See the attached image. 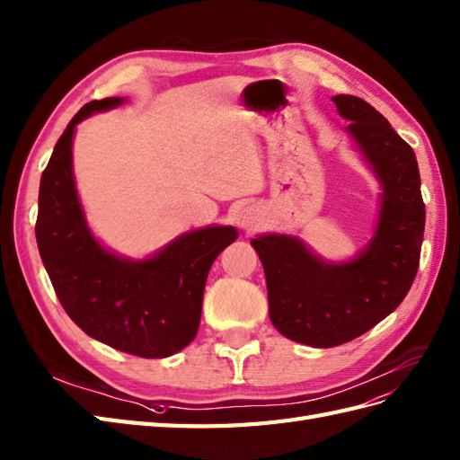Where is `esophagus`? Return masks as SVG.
I'll return each instance as SVG.
<instances>
[{
  "instance_id": "1",
  "label": "esophagus",
  "mask_w": 460,
  "mask_h": 460,
  "mask_svg": "<svg viewBox=\"0 0 460 460\" xmlns=\"http://www.w3.org/2000/svg\"><path fill=\"white\" fill-rule=\"evenodd\" d=\"M234 220H236L238 226L243 228V230H257V228H260V224H261L260 210H257L252 205L240 207L236 210V217H234Z\"/></svg>"
}]
</instances>
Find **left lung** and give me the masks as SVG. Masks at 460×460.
Wrapping results in <instances>:
<instances>
[{
    "mask_svg": "<svg viewBox=\"0 0 460 460\" xmlns=\"http://www.w3.org/2000/svg\"><path fill=\"white\" fill-rule=\"evenodd\" d=\"M347 132L383 187L373 240L351 261L328 263L287 234L252 240L263 263L269 318L285 338L335 347L394 312L416 279L425 228L420 170L411 146L355 95H335Z\"/></svg>",
    "mask_w": 460,
    "mask_h": 460,
    "instance_id": "obj_1",
    "label": "left lung"
}]
</instances>
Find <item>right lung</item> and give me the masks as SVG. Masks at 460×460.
<instances>
[{"instance_id": "1", "label": "right lung", "mask_w": 460, "mask_h": 460, "mask_svg": "<svg viewBox=\"0 0 460 460\" xmlns=\"http://www.w3.org/2000/svg\"><path fill=\"white\" fill-rule=\"evenodd\" d=\"M122 103V97L92 101L68 122L40 177L35 234L56 296L89 338L144 359H162L195 340L210 265L238 230L187 232L138 261L111 253L95 240L75 191L74 132L89 115Z\"/></svg>"}]
</instances>
